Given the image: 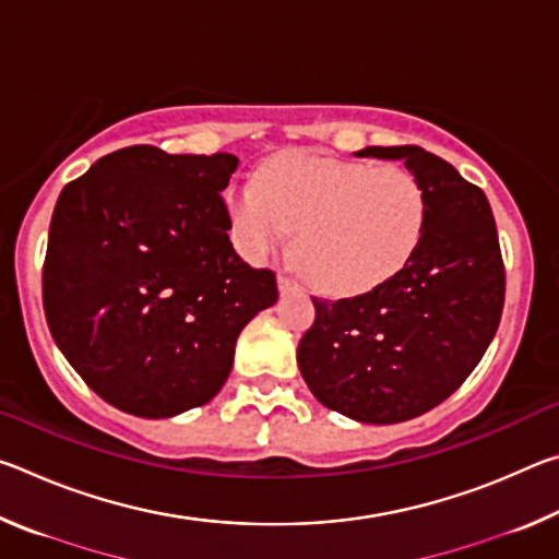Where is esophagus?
I'll list each match as a JSON object with an SVG mask.
<instances>
[{"label":"esophagus","instance_id":"1","mask_svg":"<svg viewBox=\"0 0 559 559\" xmlns=\"http://www.w3.org/2000/svg\"><path fill=\"white\" fill-rule=\"evenodd\" d=\"M278 290L283 293V296H286V293L298 290V283L293 281L290 276H286V273H281V276H278Z\"/></svg>","mask_w":559,"mask_h":559}]
</instances>
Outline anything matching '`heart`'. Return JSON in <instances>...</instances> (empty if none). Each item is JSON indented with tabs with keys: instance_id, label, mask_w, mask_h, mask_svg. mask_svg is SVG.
Listing matches in <instances>:
<instances>
[{
	"instance_id": "b5f03b06",
	"label": "heart",
	"mask_w": 559,
	"mask_h": 559,
	"mask_svg": "<svg viewBox=\"0 0 559 559\" xmlns=\"http://www.w3.org/2000/svg\"><path fill=\"white\" fill-rule=\"evenodd\" d=\"M224 212L246 259H269L296 229L293 253L308 278L362 296L409 266L429 200L409 169L286 150L263 159L253 185L226 189Z\"/></svg>"
}]
</instances>
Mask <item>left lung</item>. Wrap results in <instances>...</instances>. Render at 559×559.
Instances as JSON below:
<instances>
[{
	"instance_id": "1",
	"label": "left lung",
	"mask_w": 559,
	"mask_h": 559,
	"mask_svg": "<svg viewBox=\"0 0 559 559\" xmlns=\"http://www.w3.org/2000/svg\"><path fill=\"white\" fill-rule=\"evenodd\" d=\"M404 159L429 200L424 239L400 276L355 298H313L298 367L328 409L362 424L421 416L466 382L493 340L506 269L484 189L416 145L365 147Z\"/></svg>"
}]
</instances>
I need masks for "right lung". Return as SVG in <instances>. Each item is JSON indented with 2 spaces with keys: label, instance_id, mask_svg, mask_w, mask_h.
I'll return each mask as SVG.
<instances>
[{
  "label": "right lung",
  "instance_id": "1",
  "mask_svg": "<svg viewBox=\"0 0 559 559\" xmlns=\"http://www.w3.org/2000/svg\"><path fill=\"white\" fill-rule=\"evenodd\" d=\"M239 157L153 145L100 157L63 187L41 273L56 345L100 400L145 419L222 390L246 323L278 300L276 273L229 241L222 192Z\"/></svg>",
  "mask_w": 559,
  "mask_h": 559
}]
</instances>
